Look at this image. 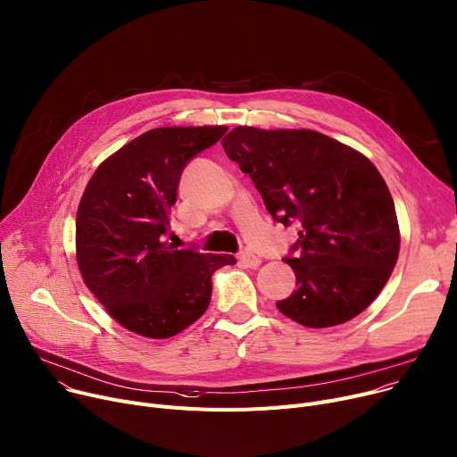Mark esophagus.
<instances>
[{
    "label": "esophagus",
    "instance_id": "obj_1",
    "mask_svg": "<svg viewBox=\"0 0 457 457\" xmlns=\"http://www.w3.org/2000/svg\"><path fill=\"white\" fill-rule=\"evenodd\" d=\"M238 262H240V264H245V266H248V268H257L262 261H261V257H257L255 253L242 252V253L238 255Z\"/></svg>",
    "mask_w": 457,
    "mask_h": 457
}]
</instances>
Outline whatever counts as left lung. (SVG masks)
<instances>
[{
  "label": "left lung",
  "instance_id": "left-lung-1",
  "mask_svg": "<svg viewBox=\"0 0 457 457\" xmlns=\"http://www.w3.org/2000/svg\"><path fill=\"white\" fill-rule=\"evenodd\" d=\"M222 146L250 174L271 219L297 226L285 257L297 288L278 309L312 328L345 323L368 309L401 246L395 204L377 167L314 130L237 127Z\"/></svg>",
  "mask_w": 457,
  "mask_h": 457
}]
</instances>
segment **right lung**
Listing matches in <instances>:
<instances>
[{"mask_svg":"<svg viewBox=\"0 0 457 457\" xmlns=\"http://www.w3.org/2000/svg\"><path fill=\"white\" fill-rule=\"evenodd\" d=\"M228 127H165L141 134L91 176L77 212V262L84 283L120 325L170 338L209 307L212 273L233 255L176 248L169 212L179 178Z\"/></svg>","mask_w":457,"mask_h":457,"instance_id":"add662e5","label":"right lung"}]
</instances>
